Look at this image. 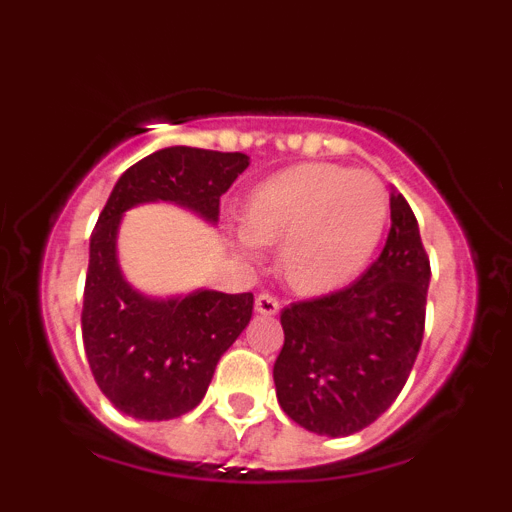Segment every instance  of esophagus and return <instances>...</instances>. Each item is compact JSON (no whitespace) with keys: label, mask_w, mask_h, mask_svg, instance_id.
Masks as SVG:
<instances>
[{"label":"esophagus","mask_w":512,"mask_h":512,"mask_svg":"<svg viewBox=\"0 0 512 512\" xmlns=\"http://www.w3.org/2000/svg\"><path fill=\"white\" fill-rule=\"evenodd\" d=\"M256 312H261V315H277L279 300L274 295H269V292H261V295L256 297Z\"/></svg>","instance_id":"esophagus-1"}]
</instances>
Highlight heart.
<instances>
[{"label":"heart","mask_w":512,"mask_h":512,"mask_svg":"<svg viewBox=\"0 0 512 512\" xmlns=\"http://www.w3.org/2000/svg\"><path fill=\"white\" fill-rule=\"evenodd\" d=\"M390 220L379 176L336 164H302L269 176L248 194L238 243L279 247L282 277L323 295L348 284L372 259Z\"/></svg>","instance_id":"b5f03b06"}]
</instances>
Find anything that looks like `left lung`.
Instances as JSON below:
<instances>
[{"label":"left lung","instance_id":"left-lung-1","mask_svg":"<svg viewBox=\"0 0 512 512\" xmlns=\"http://www.w3.org/2000/svg\"><path fill=\"white\" fill-rule=\"evenodd\" d=\"M390 217L379 259L354 284L282 310L277 400L318 436L372 425L405 387L423 343L431 261L400 192L390 194Z\"/></svg>","mask_w":512,"mask_h":512}]
</instances>
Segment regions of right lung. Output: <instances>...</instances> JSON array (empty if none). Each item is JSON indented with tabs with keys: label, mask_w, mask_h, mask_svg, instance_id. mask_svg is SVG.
Returning <instances> with one entry per match:
<instances>
[{
	"label": "right lung",
	"mask_w": 512,
	"mask_h": 512,
	"mask_svg": "<svg viewBox=\"0 0 512 512\" xmlns=\"http://www.w3.org/2000/svg\"><path fill=\"white\" fill-rule=\"evenodd\" d=\"M246 166V153L161 148L117 179L94 225L81 336L94 382L130 418L171 420L197 408L220 356L251 320L253 295L200 289L176 300H151L135 292L117 266L122 212L164 200L217 223L220 197Z\"/></svg>",
	"instance_id": "1"
}]
</instances>
